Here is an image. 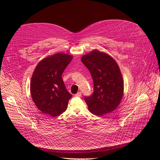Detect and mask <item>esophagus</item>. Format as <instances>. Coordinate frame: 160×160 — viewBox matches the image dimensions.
<instances>
[{
	"label": "esophagus",
	"mask_w": 160,
	"mask_h": 160,
	"mask_svg": "<svg viewBox=\"0 0 160 160\" xmlns=\"http://www.w3.org/2000/svg\"><path fill=\"white\" fill-rule=\"evenodd\" d=\"M75 96L77 97H81L82 93H81V92H78V93L75 95Z\"/></svg>",
	"instance_id": "34e87169"
}]
</instances>
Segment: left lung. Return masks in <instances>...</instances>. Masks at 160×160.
Returning <instances> with one entry per match:
<instances>
[{
  "label": "left lung",
  "mask_w": 160,
  "mask_h": 160,
  "mask_svg": "<svg viewBox=\"0 0 160 160\" xmlns=\"http://www.w3.org/2000/svg\"><path fill=\"white\" fill-rule=\"evenodd\" d=\"M81 60L93 81V93L85 97L89 110L100 116L113 112L123 95V80L118 65L109 55L95 50L83 56Z\"/></svg>",
  "instance_id": "8db88e82"
}]
</instances>
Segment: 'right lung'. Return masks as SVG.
<instances>
[{"mask_svg": "<svg viewBox=\"0 0 160 160\" xmlns=\"http://www.w3.org/2000/svg\"><path fill=\"white\" fill-rule=\"evenodd\" d=\"M72 59L71 55L57 53L42 60L33 71L30 93L43 114L57 117L66 110L72 95L67 91L62 76Z\"/></svg>", "mask_w": 160, "mask_h": 160, "instance_id": "obj_1", "label": "right lung"}]
</instances>
